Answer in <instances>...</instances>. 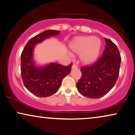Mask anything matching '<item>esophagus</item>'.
Listing matches in <instances>:
<instances>
[{"label": "esophagus", "instance_id": "obj_1", "mask_svg": "<svg viewBox=\"0 0 135 135\" xmlns=\"http://www.w3.org/2000/svg\"><path fill=\"white\" fill-rule=\"evenodd\" d=\"M71 69H78V66H77L76 65L73 64L72 65V67H71Z\"/></svg>", "mask_w": 135, "mask_h": 135}]
</instances>
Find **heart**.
<instances>
[{
    "label": "heart",
    "instance_id": "1",
    "mask_svg": "<svg viewBox=\"0 0 135 135\" xmlns=\"http://www.w3.org/2000/svg\"><path fill=\"white\" fill-rule=\"evenodd\" d=\"M102 42L98 37L81 36L75 37L69 44L73 53L80 55L81 62L86 65L93 64L99 56Z\"/></svg>",
    "mask_w": 135,
    "mask_h": 135
}]
</instances>
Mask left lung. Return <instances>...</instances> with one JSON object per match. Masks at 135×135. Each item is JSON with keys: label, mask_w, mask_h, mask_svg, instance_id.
I'll list each match as a JSON object with an SVG mask.
<instances>
[{"label": "left lung", "mask_w": 135, "mask_h": 135, "mask_svg": "<svg viewBox=\"0 0 135 135\" xmlns=\"http://www.w3.org/2000/svg\"><path fill=\"white\" fill-rule=\"evenodd\" d=\"M105 49L102 57L93 65L81 68L82 76L77 82L78 92L89 98H101L114 87L117 80L121 57L117 47L105 38Z\"/></svg>", "instance_id": "1"}]
</instances>
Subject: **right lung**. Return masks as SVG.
Segmentation results:
<instances>
[{
  "label": "right lung",
  "mask_w": 135,
  "mask_h": 135,
  "mask_svg": "<svg viewBox=\"0 0 135 135\" xmlns=\"http://www.w3.org/2000/svg\"><path fill=\"white\" fill-rule=\"evenodd\" d=\"M57 30H46L30 39L21 55V74L26 89L38 97L54 94L60 88L65 76L71 71L72 64L64 66L57 63L39 65L34 60V50L36 44L45 39L56 36Z\"/></svg>",
  "instance_id": "1"
}]
</instances>
